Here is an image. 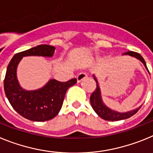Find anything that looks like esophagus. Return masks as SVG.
Listing matches in <instances>:
<instances>
[{
	"mask_svg": "<svg viewBox=\"0 0 153 153\" xmlns=\"http://www.w3.org/2000/svg\"><path fill=\"white\" fill-rule=\"evenodd\" d=\"M87 77V74L86 73H80L79 75L77 76L76 79H77V83H80L81 81H83V79H86Z\"/></svg>",
	"mask_w": 153,
	"mask_h": 153,
	"instance_id": "34e87169",
	"label": "esophagus"
}]
</instances>
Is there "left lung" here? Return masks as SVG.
<instances>
[{
    "mask_svg": "<svg viewBox=\"0 0 153 153\" xmlns=\"http://www.w3.org/2000/svg\"><path fill=\"white\" fill-rule=\"evenodd\" d=\"M123 55H129V56L135 57L139 60H140L149 72V70L146 67V63L143 56L140 53L133 52V51H128L126 53H124ZM93 76L95 79L96 83H97V88H96L95 91L93 92L92 93V95L90 96V100L93 110L96 112V113L98 115L99 117L105 120H108V121H119V120H126V119L129 118L134 114H136L138 110L140 109L141 106L136 108V109L131 110V111L126 112V113H120V112L115 111L113 109H111L110 108L108 107L107 106H106V104L104 103L102 100L101 90L100 88V86H99L98 80H97L95 75H93Z\"/></svg>",
    "mask_w": 153,
    "mask_h": 153,
    "instance_id": "left-lung-1",
    "label": "left lung"
}]
</instances>
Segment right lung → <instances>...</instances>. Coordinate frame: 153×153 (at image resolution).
<instances>
[{"label": "right lung", "instance_id": "1", "mask_svg": "<svg viewBox=\"0 0 153 153\" xmlns=\"http://www.w3.org/2000/svg\"><path fill=\"white\" fill-rule=\"evenodd\" d=\"M54 47L41 44L18 53L13 56L7 68L4 87L7 100L12 107L24 118L35 122L52 120L59 113L65 94L76 79L60 82L51 79L43 87L27 90L21 87L17 79V68L24 56H38L52 57Z\"/></svg>", "mask_w": 153, "mask_h": 153}]
</instances>
